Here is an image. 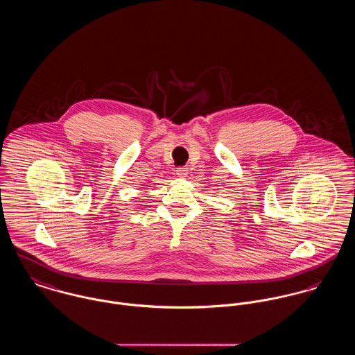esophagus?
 Listing matches in <instances>:
<instances>
[{
  "instance_id": "34e87169",
  "label": "esophagus",
  "mask_w": 355,
  "mask_h": 355,
  "mask_svg": "<svg viewBox=\"0 0 355 355\" xmlns=\"http://www.w3.org/2000/svg\"><path fill=\"white\" fill-rule=\"evenodd\" d=\"M176 175H178L179 178H186V176L189 175V169H187V168H178V169H176Z\"/></svg>"
}]
</instances>
